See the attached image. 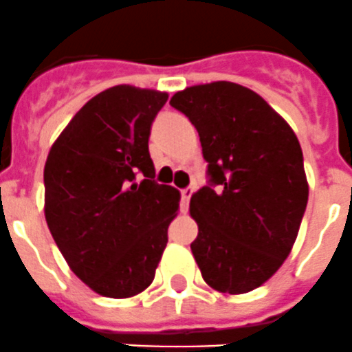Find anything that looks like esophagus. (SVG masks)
<instances>
[{"mask_svg": "<svg viewBox=\"0 0 352 352\" xmlns=\"http://www.w3.org/2000/svg\"><path fill=\"white\" fill-rule=\"evenodd\" d=\"M192 192H195V189H192V188H184V189H180V207H182L184 212L188 210L189 199H191Z\"/></svg>", "mask_w": 352, "mask_h": 352, "instance_id": "obj_1", "label": "esophagus"}]
</instances>
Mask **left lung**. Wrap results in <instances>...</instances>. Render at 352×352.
I'll use <instances>...</instances> for the list:
<instances>
[{"mask_svg":"<svg viewBox=\"0 0 352 352\" xmlns=\"http://www.w3.org/2000/svg\"><path fill=\"white\" fill-rule=\"evenodd\" d=\"M170 105L195 126L208 163V184L189 205L201 277L221 293L256 289L287 258L305 214L298 138L259 94L233 82L192 85Z\"/></svg>","mask_w":352,"mask_h":352,"instance_id":"left-lung-1","label":"left lung"}]
</instances>
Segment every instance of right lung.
Wrapping results in <instances>:
<instances>
[{
    "label": "right lung",
    "instance_id": "1",
    "mask_svg": "<svg viewBox=\"0 0 352 352\" xmlns=\"http://www.w3.org/2000/svg\"><path fill=\"white\" fill-rule=\"evenodd\" d=\"M168 94L116 85L89 100L54 142L45 219L69 268L96 293L151 286L180 195L154 180L151 126Z\"/></svg>",
    "mask_w": 352,
    "mask_h": 352
}]
</instances>
